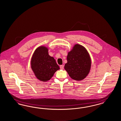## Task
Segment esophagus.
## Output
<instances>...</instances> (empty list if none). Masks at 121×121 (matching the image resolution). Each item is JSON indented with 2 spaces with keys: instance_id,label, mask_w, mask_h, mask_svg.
<instances>
[{
  "instance_id": "1",
  "label": "esophagus",
  "mask_w": 121,
  "mask_h": 121,
  "mask_svg": "<svg viewBox=\"0 0 121 121\" xmlns=\"http://www.w3.org/2000/svg\"><path fill=\"white\" fill-rule=\"evenodd\" d=\"M64 65H60V69H64Z\"/></svg>"
}]
</instances>
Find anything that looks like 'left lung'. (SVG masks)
I'll use <instances>...</instances> for the list:
<instances>
[{
    "instance_id": "1",
    "label": "left lung",
    "mask_w": 121,
    "mask_h": 121,
    "mask_svg": "<svg viewBox=\"0 0 121 121\" xmlns=\"http://www.w3.org/2000/svg\"><path fill=\"white\" fill-rule=\"evenodd\" d=\"M67 60L65 69L70 77L78 81L85 79L90 72L91 64L86 49L81 45L76 44L69 52Z\"/></svg>"
}]
</instances>
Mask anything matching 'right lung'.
I'll return each instance as SVG.
<instances>
[{
	"label": "right lung",
	"instance_id": "add662e5",
	"mask_svg": "<svg viewBox=\"0 0 121 121\" xmlns=\"http://www.w3.org/2000/svg\"><path fill=\"white\" fill-rule=\"evenodd\" d=\"M31 67L37 78L43 82L51 79L60 69L55 60L48 55V48L44 46H39L35 50L31 58Z\"/></svg>",
	"mask_w": 121,
	"mask_h": 121
}]
</instances>
